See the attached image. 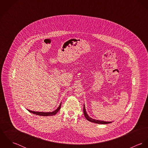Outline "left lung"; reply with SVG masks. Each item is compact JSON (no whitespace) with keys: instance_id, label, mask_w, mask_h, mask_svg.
I'll return each mask as SVG.
<instances>
[{"instance_id":"left-lung-1","label":"left lung","mask_w":148,"mask_h":148,"mask_svg":"<svg viewBox=\"0 0 148 148\" xmlns=\"http://www.w3.org/2000/svg\"><path fill=\"white\" fill-rule=\"evenodd\" d=\"M83 112H84V114L85 117L86 118V119L87 120H88L90 122L92 123H96V124H109L111 123L112 122H107V121H100V120H95V119H93L91 117H90L86 112V109L85 108V105H84V108H83Z\"/></svg>"}]
</instances>
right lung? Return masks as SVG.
I'll use <instances>...</instances> for the list:
<instances>
[{
	"mask_svg": "<svg viewBox=\"0 0 148 148\" xmlns=\"http://www.w3.org/2000/svg\"><path fill=\"white\" fill-rule=\"evenodd\" d=\"M61 105H62V103H60L59 106L55 110H54L53 112H35V111H32V110H28L29 112L31 113H32L33 114H35L36 115H39V116H53L55 114H56L58 112L59 110H60V108H61Z\"/></svg>",
	"mask_w": 148,
	"mask_h": 148,
	"instance_id": "add662e5",
	"label": "right lung"
}]
</instances>
